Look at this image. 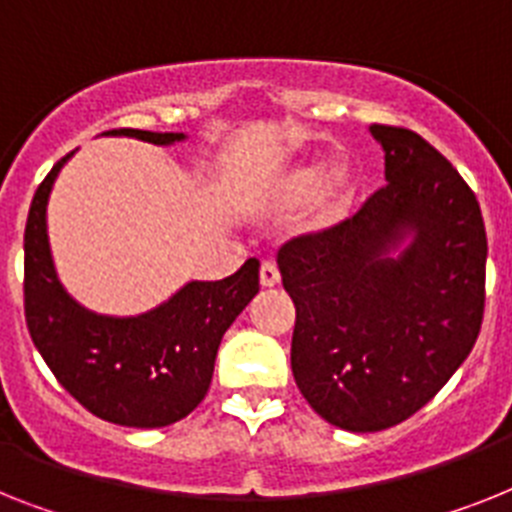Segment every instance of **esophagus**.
<instances>
[{"label": "esophagus", "mask_w": 512, "mask_h": 512, "mask_svg": "<svg viewBox=\"0 0 512 512\" xmlns=\"http://www.w3.org/2000/svg\"><path fill=\"white\" fill-rule=\"evenodd\" d=\"M260 283H263V289H273L281 283V273H278L276 263H263L260 268Z\"/></svg>", "instance_id": "esophagus-1"}]
</instances>
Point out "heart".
<instances>
[{
    "mask_svg": "<svg viewBox=\"0 0 512 512\" xmlns=\"http://www.w3.org/2000/svg\"><path fill=\"white\" fill-rule=\"evenodd\" d=\"M356 195L359 171L349 161L333 166L330 156H315L289 163L270 176L260 192V203L278 216L309 208V229L330 231L351 216Z\"/></svg>",
    "mask_w": 512,
    "mask_h": 512,
    "instance_id": "b5f03b06",
    "label": "heart"
}]
</instances>
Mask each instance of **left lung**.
Returning <instances> with one entry per match:
<instances>
[{
    "label": "left lung",
    "mask_w": 512,
    "mask_h": 512,
    "mask_svg": "<svg viewBox=\"0 0 512 512\" xmlns=\"http://www.w3.org/2000/svg\"><path fill=\"white\" fill-rule=\"evenodd\" d=\"M369 132L388 184L354 218L278 252L296 307L294 380L325 422L349 432L395 427L432 401L484 317L476 195L416 132Z\"/></svg>",
    "instance_id": "left-lung-1"
}]
</instances>
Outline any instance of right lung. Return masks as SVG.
<instances>
[{
  "mask_svg": "<svg viewBox=\"0 0 512 512\" xmlns=\"http://www.w3.org/2000/svg\"><path fill=\"white\" fill-rule=\"evenodd\" d=\"M174 145L187 132L111 130ZM64 156L33 195L25 223V320L38 354L62 388L90 414L122 427L156 429L197 409L213 380L223 333L260 291V260L249 257L223 281H190L140 315H101L83 307L59 281L49 242V197Z\"/></svg>",
  "mask_w": 512,
  "mask_h": 512,
  "instance_id": "add662e5",
  "label": "right lung"
}]
</instances>
